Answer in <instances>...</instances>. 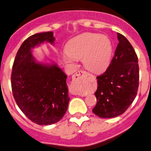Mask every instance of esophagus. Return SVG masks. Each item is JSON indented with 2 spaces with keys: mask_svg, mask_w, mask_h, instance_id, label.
<instances>
[{
  "mask_svg": "<svg viewBox=\"0 0 151 151\" xmlns=\"http://www.w3.org/2000/svg\"><path fill=\"white\" fill-rule=\"evenodd\" d=\"M87 73L85 71H79L72 76V85L74 86L79 87L83 83L86 79Z\"/></svg>",
  "mask_w": 151,
  "mask_h": 151,
  "instance_id": "34e87169",
  "label": "esophagus"
}]
</instances>
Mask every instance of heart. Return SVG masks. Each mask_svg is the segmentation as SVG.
<instances>
[{"label": "heart", "mask_w": 151, "mask_h": 151, "mask_svg": "<svg viewBox=\"0 0 151 151\" xmlns=\"http://www.w3.org/2000/svg\"><path fill=\"white\" fill-rule=\"evenodd\" d=\"M112 45L106 36L96 33H83L69 41L63 59L74 65V59H81L89 71L99 73L107 69L112 56Z\"/></svg>", "instance_id": "obj_1"}]
</instances>
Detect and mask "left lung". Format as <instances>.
I'll list each match as a JSON object with an SVG mask.
<instances>
[{
  "label": "left lung",
  "mask_w": 151,
  "mask_h": 151,
  "mask_svg": "<svg viewBox=\"0 0 151 151\" xmlns=\"http://www.w3.org/2000/svg\"><path fill=\"white\" fill-rule=\"evenodd\" d=\"M117 37L119 44L111 62L104 74L97 77V104L93 112L101 118H113L124 113L138 90L137 54L124 36L117 33Z\"/></svg>",
  "instance_id": "obj_1"
}]
</instances>
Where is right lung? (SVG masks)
Instances as JSON below:
<instances>
[{"label":"right lung","mask_w":151,"mask_h":151,"mask_svg":"<svg viewBox=\"0 0 151 151\" xmlns=\"http://www.w3.org/2000/svg\"><path fill=\"white\" fill-rule=\"evenodd\" d=\"M54 41L53 32L30 36L20 46L12 67L11 82L16 103L29 120L39 125L60 121L70 100L66 74L56 63L37 62L32 53L35 47Z\"/></svg>","instance_id":"right-lung-1"}]
</instances>
